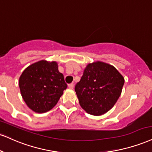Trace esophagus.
Here are the masks:
<instances>
[{"label":"esophagus","instance_id":"34e87169","mask_svg":"<svg viewBox=\"0 0 152 152\" xmlns=\"http://www.w3.org/2000/svg\"><path fill=\"white\" fill-rule=\"evenodd\" d=\"M74 84L73 83H69V84L68 87L69 88L72 89V88H74Z\"/></svg>","mask_w":152,"mask_h":152}]
</instances>
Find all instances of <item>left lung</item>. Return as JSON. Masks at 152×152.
Here are the masks:
<instances>
[{"instance_id":"obj_1","label":"left lung","mask_w":152,"mask_h":152,"mask_svg":"<svg viewBox=\"0 0 152 152\" xmlns=\"http://www.w3.org/2000/svg\"><path fill=\"white\" fill-rule=\"evenodd\" d=\"M125 79L114 66L102 61L88 64L75 91L86 112L99 116L109 111L121 95Z\"/></svg>"}]
</instances>
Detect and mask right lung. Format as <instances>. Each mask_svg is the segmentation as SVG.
Masks as SVG:
<instances>
[{
	"label": "right lung",
	"mask_w": 152,
	"mask_h": 152,
	"mask_svg": "<svg viewBox=\"0 0 152 152\" xmlns=\"http://www.w3.org/2000/svg\"><path fill=\"white\" fill-rule=\"evenodd\" d=\"M19 87L27 105L34 112L43 113L56 105L67 85L56 61L42 60L23 71Z\"/></svg>",
	"instance_id": "obj_1"
}]
</instances>
